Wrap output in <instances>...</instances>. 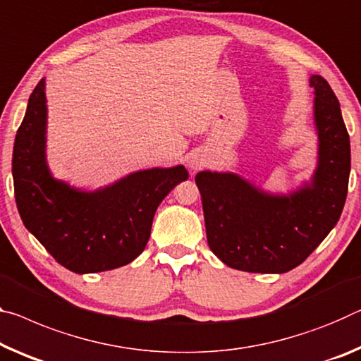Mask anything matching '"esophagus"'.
<instances>
[{"instance_id":"esophagus-1","label":"esophagus","mask_w":361,"mask_h":361,"mask_svg":"<svg viewBox=\"0 0 361 361\" xmlns=\"http://www.w3.org/2000/svg\"><path fill=\"white\" fill-rule=\"evenodd\" d=\"M202 165H204V160L202 159H199L196 156L190 159V169L191 170H199V169L202 167Z\"/></svg>"}]
</instances>
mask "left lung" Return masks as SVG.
Masks as SVG:
<instances>
[{
    "instance_id": "obj_1",
    "label": "left lung",
    "mask_w": 361,
    "mask_h": 361,
    "mask_svg": "<svg viewBox=\"0 0 361 361\" xmlns=\"http://www.w3.org/2000/svg\"><path fill=\"white\" fill-rule=\"evenodd\" d=\"M314 122L319 162L310 186L289 196H270L234 173L201 171L207 243L234 270L286 273L299 267L322 244L344 209L350 141L334 91L313 75Z\"/></svg>"
}]
</instances>
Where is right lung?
I'll return each mask as SVG.
<instances>
[{
	"instance_id": "1",
	"label": "right lung",
	"mask_w": 361,
	"mask_h": 361,
	"mask_svg": "<svg viewBox=\"0 0 361 361\" xmlns=\"http://www.w3.org/2000/svg\"><path fill=\"white\" fill-rule=\"evenodd\" d=\"M44 80L28 99L16 135L13 176L20 219L57 263L73 273L123 267L145 250L164 197L188 180L183 165L136 171L96 192L51 178L44 160Z\"/></svg>"
}]
</instances>
